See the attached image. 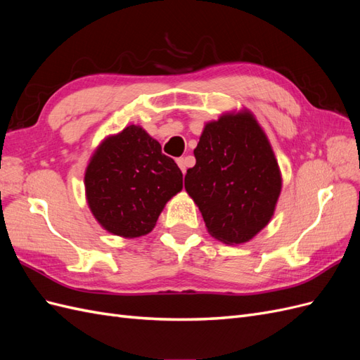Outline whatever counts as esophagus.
Returning a JSON list of instances; mask_svg holds the SVG:
<instances>
[{"instance_id":"obj_1","label":"esophagus","mask_w":360,"mask_h":360,"mask_svg":"<svg viewBox=\"0 0 360 360\" xmlns=\"http://www.w3.org/2000/svg\"><path fill=\"white\" fill-rule=\"evenodd\" d=\"M177 165L180 167L183 174H186V168H188V159L186 158H179L177 159Z\"/></svg>"}]
</instances>
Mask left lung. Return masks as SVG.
<instances>
[{"label":"left lung","mask_w":360,"mask_h":360,"mask_svg":"<svg viewBox=\"0 0 360 360\" xmlns=\"http://www.w3.org/2000/svg\"><path fill=\"white\" fill-rule=\"evenodd\" d=\"M184 188L207 231L225 245L254 238L270 222L282 177L269 138L249 110L205 123Z\"/></svg>","instance_id":"obj_1"}]
</instances>
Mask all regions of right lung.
I'll use <instances>...</instances> for the list:
<instances>
[{
  "instance_id": "right-lung-1",
  "label": "right lung",
  "mask_w": 360,
  "mask_h": 360,
  "mask_svg": "<svg viewBox=\"0 0 360 360\" xmlns=\"http://www.w3.org/2000/svg\"><path fill=\"white\" fill-rule=\"evenodd\" d=\"M85 198L103 230L135 238L153 230L165 204L183 189L177 163L141 126L106 136L84 176Z\"/></svg>"
}]
</instances>
